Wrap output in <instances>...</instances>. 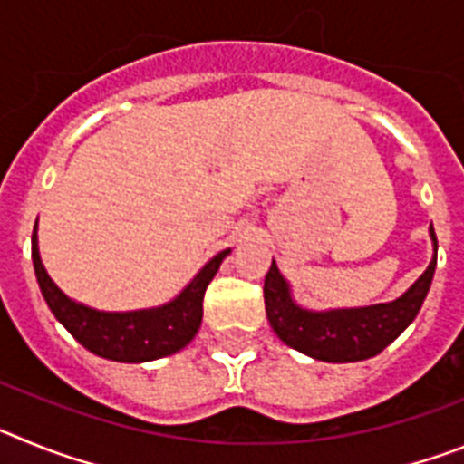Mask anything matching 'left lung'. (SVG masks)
Instances as JSON below:
<instances>
[{"label":"left lung","mask_w":464,"mask_h":464,"mask_svg":"<svg viewBox=\"0 0 464 464\" xmlns=\"http://www.w3.org/2000/svg\"><path fill=\"white\" fill-rule=\"evenodd\" d=\"M430 235L437 246V235L432 227ZM434 267H437V256L432 257L423 276L391 304L315 314L295 304L288 283L278 272L276 262H272L265 276V309H267L269 325L283 343L323 362H358V360L374 358L411 325L423 306Z\"/></svg>","instance_id":"1"}]
</instances>
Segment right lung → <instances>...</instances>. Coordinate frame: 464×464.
<instances>
[{"label":"right lung","mask_w":464,"mask_h":464,"mask_svg":"<svg viewBox=\"0 0 464 464\" xmlns=\"http://www.w3.org/2000/svg\"><path fill=\"white\" fill-rule=\"evenodd\" d=\"M227 253L229 248L211 257L202 272L197 274L188 283V288L169 304L160 309L130 311V314H106V311L76 304L57 288L41 265L36 227L32 232V260H34L36 281H39L48 309L90 353L116 360V362H149V360L165 358L188 346L202 325V302L207 285L216 276Z\"/></svg>","instance_id":"add662e5"}]
</instances>
